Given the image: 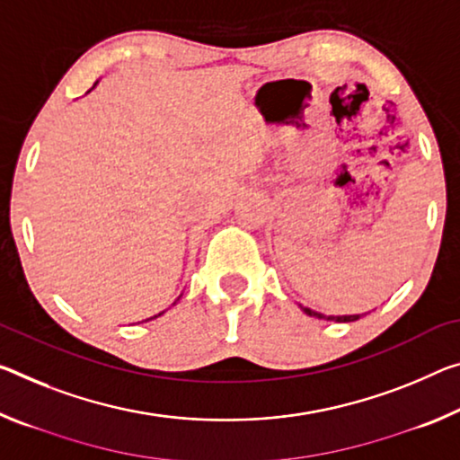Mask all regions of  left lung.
<instances>
[{
	"label": "left lung",
	"instance_id": "1",
	"mask_svg": "<svg viewBox=\"0 0 460 460\" xmlns=\"http://www.w3.org/2000/svg\"><path fill=\"white\" fill-rule=\"evenodd\" d=\"M301 309H303V313H307V315H309V317L325 319V322H338V323H348V322H356V319H360V317H364V315H367V313H364V315H323V313H317V311H313V309H309V307H303V305H301Z\"/></svg>",
	"mask_w": 460,
	"mask_h": 460
}]
</instances>
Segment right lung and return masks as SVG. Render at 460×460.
I'll return each mask as SVG.
<instances>
[{"label": "right lung", "mask_w": 460, "mask_h": 460, "mask_svg": "<svg viewBox=\"0 0 460 460\" xmlns=\"http://www.w3.org/2000/svg\"><path fill=\"white\" fill-rule=\"evenodd\" d=\"M96 84H98V82H96ZM96 84H93V87H96ZM93 87H92V90H93ZM92 90H90V92H92ZM180 296H181V295H180ZM180 296L176 298V301H173V305H176V303L180 301ZM164 313H165V311H162V313H157V315H153V317H149V319H145V322H151V319H155V317H159V315H164Z\"/></svg>", "instance_id": "add662e5"}]
</instances>
